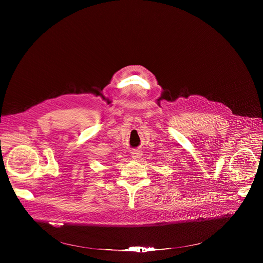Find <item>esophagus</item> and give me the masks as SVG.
Here are the masks:
<instances>
[{
	"label": "esophagus",
	"instance_id": "1",
	"mask_svg": "<svg viewBox=\"0 0 263 263\" xmlns=\"http://www.w3.org/2000/svg\"><path fill=\"white\" fill-rule=\"evenodd\" d=\"M141 155H142V153H141V151H139V149H134V151L131 152V157H132L134 160L139 159V158L141 157Z\"/></svg>",
	"mask_w": 263,
	"mask_h": 263
}]
</instances>
